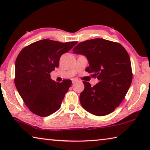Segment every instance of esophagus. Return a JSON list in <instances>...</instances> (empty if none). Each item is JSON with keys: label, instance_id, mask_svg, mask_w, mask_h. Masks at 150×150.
<instances>
[{"label": "esophagus", "instance_id": "obj_1", "mask_svg": "<svg viewBox=\"0 0 150 150\" xmlns=\"http://www.w3.org/2000/svg\"><path fill=\"white\" fill-rule=\"evenodd\" d=\"M78 81V80L77 79V78H72V82L73 84H74V83L77 82Z\"/></svg>", "mask_w": 150, "mask_h": 150}]
</instances>
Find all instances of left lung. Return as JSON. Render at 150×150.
<instances>
[{"mask_svg": "<svg viewBox=\"0 0 150 150\" xmlns=\"http://www.w3.org/2000/svg\"><path fill=\"white\" fill-rule=\"evenodd\" d=\"M88 59L87 72L98 82L93 87L83 82L80 95L82 107L91 113L104 116L111 113L125 98L132 82L130 57L121 44L96 38L80 42L73 49Z\"/></svg>", "mask_w": 150, "mask_h": 150, "instance_id": "left-lung-1", "label": "left lung"}]
</instances>
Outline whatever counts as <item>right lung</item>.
<instances>
[{"instance_id":"right-lung-1","label":"right lung","mask_w":150,"mask_h":150,"mask_svg":"<svg viewBox=\"0 0 150 150\" xmlns=\"http://www.w3.org/2000/svg\"><path fill=\"white\" fill-rule=\"evenodd\" d=\"M77 43L50 40L35 41L24 47L15 62V84L28 109L38 116L56 112L72 85L70 80L56 82L50 72L59 66V58Z\"/></svg>"}]
</instances>
